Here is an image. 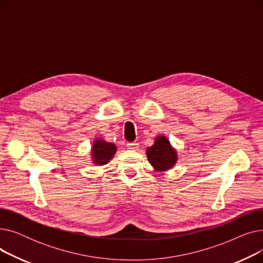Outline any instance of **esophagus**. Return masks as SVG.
<instances>
[{
    "label": "esophagus",
    "mask_w": 263,
    "mask_h": 263,
    "mask_svg": "<svg viewBox=\"0 0 263 263\" xmlns=\"http://www.w3.org/2000/svg\"><path fill=\"white\" fill-rule=\"evenodd\" d=\"M127 147L131 150H136L137 148H139V144H137V143H128Z\"/></svg>",
    "instance_id": "obj_1"
}]
</instances>
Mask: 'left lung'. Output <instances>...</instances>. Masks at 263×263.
<instances>
[{"instance_id": "obj_1", "label": "left lung", "mask_w": 263, "mask_h": 263, "mask_svg": "<svg viewBox=\"0 0 263 263\" xmlns=\"http://www.w3.org/2000/svg\"><path fill=\"white\" fill-rule=\"evenodd\" d=\"M146 155L151 166L159 173L170 171L178 161L177 150L172 146L167 137L164 135L156 137L154 145L147 148Z\"/></svg>"}]
</instances>
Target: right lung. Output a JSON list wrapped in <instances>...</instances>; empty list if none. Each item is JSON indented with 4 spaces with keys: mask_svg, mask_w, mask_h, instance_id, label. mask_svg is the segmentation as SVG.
Listing matches in <instances>:
<instances>
[{
    "mask_svg": "<svg viewBox=\"0 0 263 263\" xmlns=\"http://www.w3.org/2000/svg\"><path fill=\"white\" fill-rule=\"evenodd\" d=\"M117 147L113 143H108L101 137H96L90 149V158L96 166H102L113 159Z\"/></svg>",
    "mask_w": 263,
    "mask_h": 263,
    "instance_id": "1",
    "label": "right lung"
}]
</instances>
